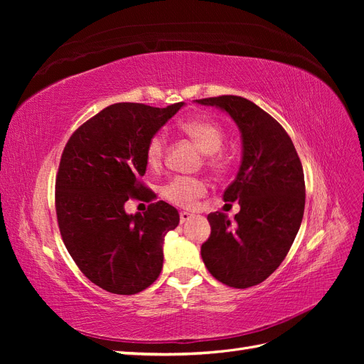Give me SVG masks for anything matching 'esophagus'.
<instances>
[{"label":"esophagus","mask_w":364,"mask_h":364,"mask_svg":"<svg viewBox=\"0 0 364 364\" xmlns=\"http://www.w3.org/2000/svg\"><path fill=\"white\" fill-rule=\"evenodd\" d=\"M194 215L193 214H190V213H186V211H182L181 213V223L183 225V223H186L188 222V220H191Z\"/></svg>","instance_id":"esophagus-1"}]
</instances>
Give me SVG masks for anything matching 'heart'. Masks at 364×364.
<instances>
[{
    "label": "heart",
    "instance_id": "1",
    "mask_svg": "<svg viewBox=\"0 0 364 364\" xmlns=\"http://www.w3.org/2000/svg\"><path fill=\"white\" fill-rule=\"evenodd\" d=\"M183 134L191 138L199 149L208 155V165L217 171L226 168V159L218 153L223 147L225 132L214 121L193 118L185 119L179 124ZM165 153V136L162 134L153 135L146 147V161L151 168L161 165ZM206 193V183L202 179L188 178V176H174L162 186L161 194L165 200L179 206H191L199 197Z\"/></svg>",
    "mask_w": 364,
    "mask_h": 364
}]
</instances>
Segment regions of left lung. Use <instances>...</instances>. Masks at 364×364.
I'll return each mask as SVG.
<instances>
[{
    "label": "left lung",
    "instance_id": "1",
    "mask_svg": "<svg viewBox=\"0 0 364 364\" xmlns=\"http://www.w3.org/2000/svg\"><path fill=\"white\" fill-rule=\"evenodd\" d=\"M194 102L226 112L241 134L240 168L223 194L225 202L240 203L235 226L223 213L209 214L211 235L200 253L217 281L247 289L279 267L301 228L302 164L287 132L247 98L222 95Z\"/></svg>",
    "mask_w": 364,
    "mask_h": 364
}]
</instances>
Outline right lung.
Segmentation results:
<instances>
[{
	"label": "right lung",
	"instance_id": "1",
	"mask_svg": "<svg viewBox=\"0 0 364 364\" xmlns=\"http://www.w3.org/2000/svg\"><path fill=\"white\" fill-rule=\"evenodd\" d=\"M183 105H111L63 149L56 178L60 235L85 277L109 293H139L162 270L164 240L179 225L178 209L159 200L144 214H127L124 203L151 199L138 181L147 168V142Z\"/></svg>",
	"mask_w": 364,
	"mask_h": 364
}]
</instances>
